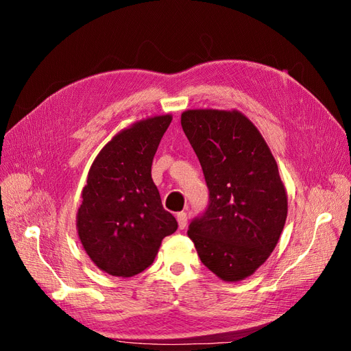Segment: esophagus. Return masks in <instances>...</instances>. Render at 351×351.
<instances>
[{
    "label": "esophagus",
    "mask_w": 351,
    "mask_h": 351,
    "mask_svg": "<svg viewBox=\"0 0 351 351\" xmlns=\"http://www.w3.org/2000/svg\"><path fill=\"white\" fill-rule=\"evenodd\" d=\"M177 222H178V228L184 230L187 226V214L186 212H178L177 214Z\"/></svg>",
    "instance_id": "34e87169"
}]
</instances>
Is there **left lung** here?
I'll return each instance as SVG.
<instances>
[{"instance_id": "obj_1", "label": "left lung", "mask_w": 351, "mask_h": 351, "mask_svg": "<svg viewBox=\"0 0 351 351\" xmlns=\"http://www.w3.org/2000/svg\"><path fill=\"white\" fill-rule=\"evenodd\" d=\"M182 127L205 176L209 202L187 236L205 267L241 281L277 246L287 193L277 162L254 124L239 111L189 110Z\"/></svg>"}]
</instances>
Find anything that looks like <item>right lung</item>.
<instances>
[{"instance_id": "add662e5", "label": "right lung", "mask_w": 351, "mask_h": 351, "mask_svg": "<svg viewBox=\"0 0 351 351\" xmlns=\"http://www.w3.org/2000/svg\"><path fill=\"white\" fill-rule=\"evenodd\" d=\"M171 115L142 120L120 132L95 158L77 212V232L92 262L114 277L152 265L177 221L164 209L151 176Z\"/></svg>"}]
</instances>
